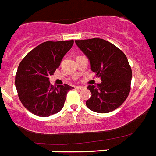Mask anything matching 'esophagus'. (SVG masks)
I'll return each mask as SVG.
<instances>
[{
	"label": "esophagus",
	"mask_w": 156,
	"mask_h": 156,
	"mask_svg": "<svg viewBox=\"0 0 156 156\" xmlns=\"http://www.w3.org/2000/svg\"><path fill=\"white\" fill-rule=\"evenodd\" d=\"M76 90H83V89H84V87H81V86H77V87H76Z\"/></svg>",
	"instance_id": "esophagus-1"
}]
</instances>
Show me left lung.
Masks as SVG:
<instances>
[{"instance_id": "8db88e82", "label": "left lung", "mask_w": 156, "mask_h": 156, "mask_svg": "<svg viewBox=\"0 0 156 156\" xmlns=\"http://www.w3.org/2000/svg\"><path fill=\"white\" fill-rule=\"evenodd\" d=\"M90 60V69L101 83L89 85L91 97L86 101L89 109L108 113L119 108L130 91L132 70L125 54L112 43L100 38L75 41Z\"/></svg>"}]
</instances>
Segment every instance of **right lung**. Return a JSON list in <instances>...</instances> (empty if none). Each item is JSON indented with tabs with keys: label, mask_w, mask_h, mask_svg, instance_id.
Listing matches in <instances>:
<instances>
[{
	"label": "right lung",
	"mask_w": 156,
	"mask_h": 156,
	"mask_svg": "<svg viewBox=\"0 0 156 156\" xmlns=\"http://www.w3.org/2000/svg\"><path fill=\"white\" fill-rule=\"evenodd\" d=\"M73 42L71 40L42 43L19 64L15 80L16 90L23 106L34 115L49 116L63 108L67 93L73 87L68 84L53 86L49 76L58 68Z\"/></svg>",
	"instance_id": "add662e5"
}]
</instances>
